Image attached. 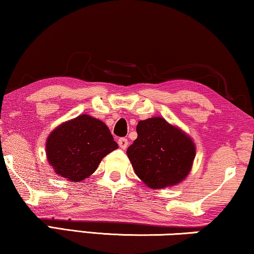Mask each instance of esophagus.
<instances>
[{
    "label": "esophagus",
    "instance_id": "34e87169",
    "mask_svg": "<svg viewBox=\"0 0 254 254\" xmlns=\"http://www.w3.org/2000/svg\"><path fill=\"white\" fill-rule=\"evenodd\" d=\"M118 143H119V147L121 149H124V150L128 147V140L126 137H120L119 140H118Z\"/></svg>",
    "mask_w": 254,
    "mask_h": 254
}]
</instances>
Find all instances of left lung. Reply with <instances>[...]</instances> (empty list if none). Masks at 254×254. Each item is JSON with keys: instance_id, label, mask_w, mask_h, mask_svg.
<instances>
[{"instance_id": "left-lung-1", "label": "left lung", "mask_w": 254, "mask_h": 254, "mask_svg": "<svg viewBox=\"0 0 254 254\" xmlns=\"http://www.w3.org/2000/svg\"><path fill=\"white\" fill-rule=\"evenodd\" d=\"M127 156L138 178L151 189H164L186 178L195 157L192 140L163 118L142 120Z\"/></svg>"}]
</instances>
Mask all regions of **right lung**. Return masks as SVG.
Wrapping results in <instances>:
<instances>
[{"mask_svg":"<svg viewBox=\"0 0 254 254\" xmlns=\"http://www.w3.org/2000/svg\"><path fill=\"white\" fill-rule=\"evenodd\" d=\"M117 148L106 125L86 114L59 126L46 143L48 162L55 172L72 182L88 178L103 157Z\"/></svg>","mask_w":254,"mask_h":254,"instance_id":"add662e5","label":"right lung"}]
</instances>
